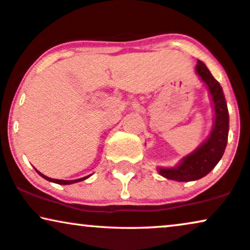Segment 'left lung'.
<instances>
[{"label": "left lung", "instance_id": "obj_1", "mask_svg": "<svg viewBox=\"0 0 250 250\" xmlns=\"http://www.w3.org/2000/svg\"><path fill=\"white\" fill-rule=\"evenodd\" d=\"M196 72L209 88L214 109L213 125L208 140L183 158L178 166L172 168L158 167V172L164 178L180 182L195 181L209 174L222 159L229 137V109L222 86L202 61H197Z\"/></svg>", "mask_w": 250, "mask_h": 250}]
</instances>
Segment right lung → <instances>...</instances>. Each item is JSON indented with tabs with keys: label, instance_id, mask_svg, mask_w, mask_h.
Masks as SVG:
<instances>
[{
	"label": "right lung",
	"instance_id": "1",
	"mask_svg": "<svg viewBox=\"0 0 250 250\" xmlns=\"http://www.w3.org/2000/svg\"><path fill=\"white\" fill-rule=\"evenodd\" d=\"M37 170V169H36ZM38 172V174L39 175H41L42 176L43 179H46V180H48V181H50V182H54V183H58V185H71V183H76V182H80V181H83V180H85V179H87L88 176L90 175H87V176H84V178H81V179H77V180H58V179H52V178H48V176H46V175H43L42 173H40L39 170H37Z\"/></svg>",
	"mask_w": 250,
	"mask_h": 250
}]
</instances>
